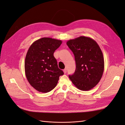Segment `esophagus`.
Returning a JSON list of instances; mask_svg holds the SVG:
<instances>
[{
    "label": "esophagus",
    "mask_w": 125,
    "mask_h": 125,
    "mask_svg": "<svg viewBox=\"0 0 125 125\" xmlns=\"http://www.w3.org/2000/svg\"><path fill=\"white\" fill-rule=\"evenodd\" d=\"M63 73H67V69L66 68V69H65L63 70Z\"/></svg>",
    "instance_id": "esophagus-1"
}]
</instances>
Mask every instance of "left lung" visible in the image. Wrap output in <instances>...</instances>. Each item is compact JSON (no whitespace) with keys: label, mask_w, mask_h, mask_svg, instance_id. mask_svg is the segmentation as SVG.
I'll list each match as a JSON object with an SVG mask.
<instances>
[{"label":"left lung","mask_w":125,"mask_h":125,"mask_svg":"<svg viewBox=\"0 0 125 125\" xmlns=\"http://www.w3.org/2000/svg\"><path fill=\"white\" fill-rule=\"evenodd\" d=\"M67 45L73 52L76 64L74 73L69 75V79L79 90L92 89L104 72V57L100 46L94 40L85 36L70 40Z\"/></svg>","instance_id":"left-lung-1"}]
</instances>
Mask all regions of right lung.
<instances>
[{
  "label": "right lung",
  "mask_w": 125,
  "mask_h": 125,
  "mask_svg": "<svg viewBox=\"0 0 125 125\" xmlns=\"http://www.w3.org/2000/svg\"><path fill=\"white\" fill-rule=\"evenodd\" d=\"M62 43L61 40L43 37L29 48L24 63L25 75L29 83L39 92H50L57 84L59 76L63 74L54 56Z\"/></svg>",
  "instance_id": "obj_1"
}]
</instances>
